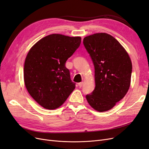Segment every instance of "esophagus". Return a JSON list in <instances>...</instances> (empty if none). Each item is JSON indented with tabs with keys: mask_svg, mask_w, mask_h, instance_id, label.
<instances>
[{
	"mask_svg": "<svg viewBox=\"0 0 149 149\" xmlns=\"http://www.w3.org/2000/svg\"><path fill=\"white\" fill-rule=\"evenodd\" d=\"M83 82H81V83H78V86L79 88H81L83 86Z\"/></svg>",
	"mask_w": 149,
	"mask_h": 149,
	"instance_id": "esophagus-1",
	"label": "esophagus"
}]
</instances>
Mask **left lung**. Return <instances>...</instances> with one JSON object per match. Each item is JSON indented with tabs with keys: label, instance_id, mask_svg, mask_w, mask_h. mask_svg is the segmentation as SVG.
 I'll return each instance as SVG.
<instances>
[{
	"label": "left lung",
	"instance_id": "obj_1",
	"mask_svg": "<svg viewBox=\"0 0 149 149\" xmlns=\"http://www.w3.org/2000/svg\"><path fill=\"white\" fill-rule=\"evenodd\" d=\"M83 44L93 62L96 84L94 91L86 97L96 111L110 110L129 89L131 60L124 48L109 34L88 36L83 39Z\"/></svg>",
	"mask_w": 149,
	"mask_h": 149
}]
</instances>
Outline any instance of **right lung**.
<instances>
[{"label":"right lung","instance_id":"1","mask_svg":"<svg viewBox=\"0 0 149 149\" xmlns=\"http://www.w3.org/2000/svg\"><path fill=\"white\" fill-rule=\"evenodd\" d=\"M81 42L79 37L49 35L36 43L26 55L24 71L26 88L45 109L61 106L74 89L65 63Z\"/></svg>","mask_w":149,"mask_h":149}]
</instances>
